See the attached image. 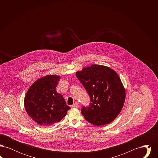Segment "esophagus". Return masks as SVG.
Instances as JSON below:
<instances>
[{"instance_id":"1","label":"esophagus","mask_w":158,"mask_h":158,"mask_svg":"<svg viewBox=\"0 0 158 158\" xmlns=\"http://www.w3.org/2000/svg\"><path fill=\"white\" fill-rule=\"evenodd\" d=\"M72 107L73 108H77L79 107V105L77 104V102H75V104H73V105H72Z\"/></svg>"}]
</instances>
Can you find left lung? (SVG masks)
<instances>
[{"label": "left lung", "instance_id": "1", "mask_svg": "<svg viewBox=\"0 0 158 158\" xmlns=\"http://www.w3.org/2000/svg\"><path fill=\"white\" fill-rule=\"evenodd\" d=\"M90 98L88 106H83L85 118L95 126L112 122L120 113L126 92L117 73L110 68L93 64L76 73Z\"/></svg>", "mask_w": 158, "mask_h": 158}]
</instances>
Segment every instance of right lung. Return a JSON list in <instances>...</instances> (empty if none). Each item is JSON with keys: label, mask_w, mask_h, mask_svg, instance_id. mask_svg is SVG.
Here are the masks:
<instances>
[{"label": "right lung", "mask_w": 158, "mask_h": 158, "mask_svg": "<svg viewBox=\"0 0 158 158\" xmlns=\"http://www.w3.org/2000/svg\"><path fill=\"white\" fill-rule=\"evenodd\" d=\"M60 77L48 75L38 79L30 88L24 99L28 115L43 126L59 122L70 109L63 96L56 92Z\"/></svg>", "instance_id": "add662e5"}]
</instances>
